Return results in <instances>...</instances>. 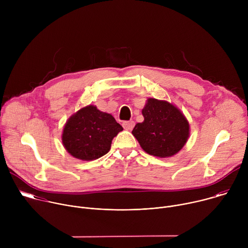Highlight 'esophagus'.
I'll return each instance as SVG.
<instances>
[{
  "instance_id": "1",
  "label": "esophagus",
  "mask_w": 248,
  "mask_h": 248,
  "mask_svg": "<svg viewBox=\"0 0 248 248\" xmlns=\"http://www.w3.org/2000/svg\"><path fill=\"white\" fill-rule=\"evenodd\" d=\"M123 126L126 130H131L134 126V122L133 121H125L123 123Z\"/></svg>"
}]
</instances>
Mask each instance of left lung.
Returning a JSON list of instances; mask_svg holds the SVG:
<instances>
[{
    "label": "left lung",
    "mask_w": 248,
    "mask_h": 248,
    "mask_svg": "<svg viewBox=\"0 0 248 248\" xmlns=\"http://www.w3.org/2000/svg\"><path fill=\"white\" fill-rule=\"evenodd\" d=\"M142 115L144 121L136 124L131 132L146 153L167 158L185 146L189 136V124L175 106L149 98Z\"/></svg>",
    "instance_id": "obj_1"
}]
</instances>
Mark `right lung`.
I'll list each match as a JSON object with an SVG mask.
<instances>
[{
    "label": "right lung",
    "instance_id": "obj_1",
    "mask_svg": "<svg viewBox=\"0 0 248 248\" xmlns=\"http://www.w3.org/2000/svg\"><path fill=\"white\" fill-rule=\"evenodd\" d=\"M123 129L112 115L89 105L65 123L62 134V145L77 159L96 160L110 151L113 138Z\"/></svg>",
    "mask_w": 248,
    "mask_h": 248
}]
</instances>
